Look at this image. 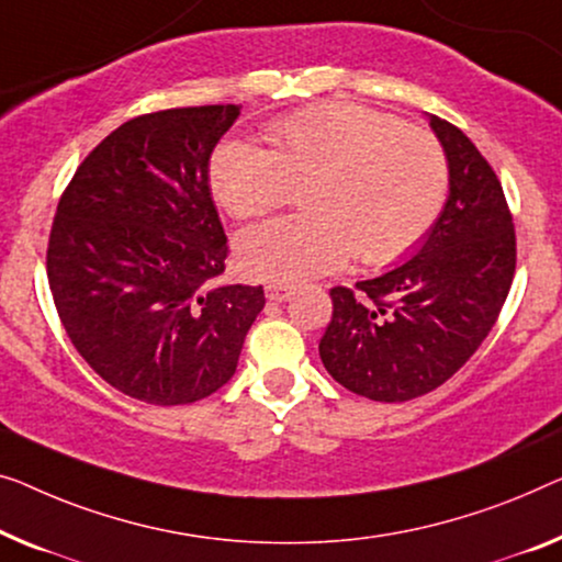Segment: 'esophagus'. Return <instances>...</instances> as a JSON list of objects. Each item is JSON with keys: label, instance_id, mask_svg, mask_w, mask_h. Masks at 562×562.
Returning <instances> with one entry per match:
<instances>
[{"label": "esophagus", "instance_id": "34e87169", "mask_svg": "<svg viewBox=\"0 0 562 562\" xmlns=\"http://www.w3.org/2000/svg\"><path fill=\"white\" fill-rule=\"evenodd\" d=\"M265 292H267V297L274 300V303H282V300H288V297L292 295V292H295V288H292V284L272 282V284H267Z\"/></svg>", "mask_w": 562, "mask_h": 562}]
</instances>
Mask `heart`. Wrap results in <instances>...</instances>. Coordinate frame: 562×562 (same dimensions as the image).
Instances as JSON below:
<instances>
[{
    "mask_svg": "<svg viewBox=\"0 0 562 562\" xmlns=\"http://www.w3.org/2000/svg\"><path fill=\"white\" fill-rule=\"evenodd\" d=\"M267 148L227 140L209 179L237 220H259L303 187L305 214L237 239L249 278L297 282L338 270L350 255L379 267L426 237L449 187L447 150L431 131L353 103H317L272 121Z\"/></svg>",
    "mask_w": 562,
    "mask_h": 562,
    "instance_id": "1",
    "label": "heart"
}]
</instances>
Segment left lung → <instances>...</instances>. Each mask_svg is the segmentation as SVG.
Instances as JSON below:
<instances>
[{"instance_id":"obj_1","label":"left lung","mask_w":562,"mask_h":562,"mask_svg":"<svg viewBox=\"0 0 562 562\" xmlns=\"http://www.w3.org/2000/svg\"><path fill=\"white\" fill-rule=\"evenodd\" d=\"M449 161L447 206L414 259L356 288L330 290L321 358L340 386L401 404L449 381L487 338L515 278L505 191L457 125L431 115Z\"/></svg>"}]
</instances>
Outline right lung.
<instances>
[{"label":"right lung","instance_id":"obj_1","mask_svg":"<svg viewBox=\"0 0 562 562\" xmlns=\"http://www.w3.org/2000/svg\"><path fill=\"white\" fill-rule=\"evenodd\" d=\"M239 105L131 119L72 173L49 229L47 282L75 350L154 406L227 383L265 307L262 284H216L229 255L209 158Z\"/></svg>","mask_w":562,"mask_h":562}]
</instances>
